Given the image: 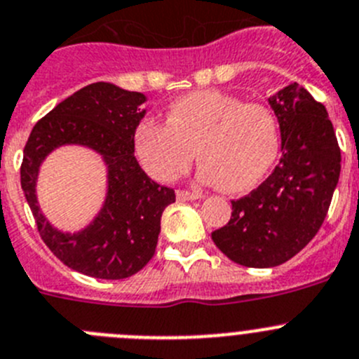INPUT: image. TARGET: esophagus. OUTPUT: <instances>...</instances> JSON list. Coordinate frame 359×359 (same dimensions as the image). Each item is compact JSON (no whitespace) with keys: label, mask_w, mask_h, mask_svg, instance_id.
Here are the masks:
<instances>
[{"label":"esophagus","mask_w":359,"mask_h":359,"mask_svg":"<svg viewBox=\"0 0 359 359\" xmlns=\"http://www.w3.org/2000/svg\"><path fill=\"white\" fill-rule=\"evenodd\" d=\"M203 198L202 193H196V191H187V189H179L177 191V200L180 202H187V200H200Z\"/></svg>","instance_id":"obj_1"}]
</instances>
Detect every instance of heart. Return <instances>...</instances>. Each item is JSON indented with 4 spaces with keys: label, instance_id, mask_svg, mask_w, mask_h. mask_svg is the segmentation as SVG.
Segmentation results:
<instances>
[{
    "label": "heart",
    "instance_id": "obj_1",
    "mask_svg": "<svg viewBox=\"0 0 359 359\" xmlns=\"http://www.w3.org/2000/svg\"><path fill=\"white\" fill-rule=\"evenodd\" d=\"M280 143V122L267 104L217 90L182 95L170 104L166 123L145 118L134 130V149L150 175L175 180L198 152L200 179L230 193L259 186L276 163Z\"/></svg>",
    "mask_w": 359,
    "mask_h": 359
}]
</instances>
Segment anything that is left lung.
Wrapping results in <instances>:
<instances>
[{
  "label": "left lung",
  "instance_id": "obj_1",
  "mask_svg": "<svg viewBox=\"0 0 359 359\" xmlns=\"http://www.w3.org/2000/svg\"><path fill=\"white\" fill-rule=\"evenodd\" d=\"M269 104L281 133V159L248 196L232 200V217L212 241L246 267H274L310 243L330 209L340 177V147L324 104L297 83Z\"/></svg>",
  "mask_w": 359,
  "mask_h": 359
}]
</instances>
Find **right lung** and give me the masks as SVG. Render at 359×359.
I'll return each instance as SVG.
<instances>
[{"label": "right lung", "mask_w": 359, "mask_h": 359, "mask_svg": "<svg viewBox=\"0 0 359 359\" xmlns=\"http://www.w3.org/2000/svg\"><path fill=\"white\" fill-rule=\"evenodd\" d=\"M147 97L111 83H92L56 106L33 127L25 147L21 186L46 246L67 267L100 280H123L156 253L163 210L175 202L172 187L159 186L134 157V130L145 115ZM62 144H83L109 166V196L85 231L63 234L36 203L34 184L45 156Z\"/></svg>", "instance_id": "add662e5"}]
</instances>
